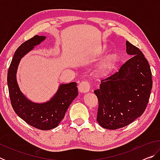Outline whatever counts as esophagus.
<instances>
[{"instance_id": "34e87169", "label": "esophagus", "mask_w": 160, "mask_h": 160, "mask_svg": "<svg viewBox=\"0 0 160 160\" xmlns=\"http://www.w3.org/2000/svg\"><path fill=\"white\" fill-rule=\"evenodd\" d=\"M78 89H79V91L80 92H82V93L87 92H88L90 89V82L86 80L82 81V82H81L80 83L79 86H78Z\"/></svg>"}]
</instances>
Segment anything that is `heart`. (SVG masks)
Here are the masks:
<instances>
[{
  "instance_id": "1",
  "label": "heart",
  "mask_w": 160,
  "mask_h": 160,
  "mask_svg": "<svg viewBox=\"0 0 160 160\" xmlns=\"http://www.w3.org/2000/svg\"><path fill=\"white\" fill-rule=\"evenodd\" d=\"M112 63V59L111 58H107L106 60H104V62L102 63V68H109L111 64Z\"/></svg>"
}]
</instances>
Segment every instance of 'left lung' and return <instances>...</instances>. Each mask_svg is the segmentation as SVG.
Wrapping results in <instances>:
<instances>
[{"label":"left lung","mask_w":160,"mask_h":160,"mask_svg":"<svg viewBox=\"0 0 160 160\" xmlns=\"http://www.w3.org/2000/svg\"><path fill=\"white\" fill-rule=\"evenodd\" d=\"M131 58L117 71L102 80L94 91L98 99L97 122L107 129L123 128L140 117L147 107L152 80L150 65L142 51L126 41Z\"/></svg>","instance_id":"left-lung-1"}]
</instances>
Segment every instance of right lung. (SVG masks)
<instances>
[{"instance_id": "right-lung-1", "label": "right lung", "mask_w": 160, "mask_h": 160, "mask_svg": "<svg viewBox=\"0 0 160 160\" xmlns=\"http://www.w3.org/2000/svg\"><path fill=\"white\" fill-rule=\"evenodd\" d=\"M45 39V36L36 35L18 48L8 71L7 81L10 102L17 115L29 125L48 131L58 126L70 104L78 96V92L75 82L61 84L50 100L35 103L27 98L20 91L16 78L19 63L24 56Z\"/></svg>"}]
</instances>
